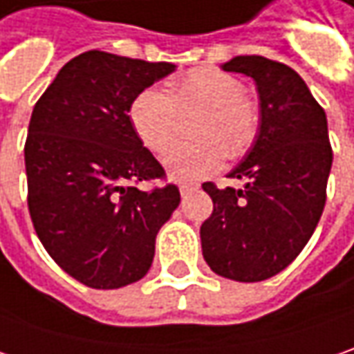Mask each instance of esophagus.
I'll list each match as a JSON object with an SVG mask.
<instances>
[{"label":"esophagus","instance_id":"1","mask_svg":"<svg viewBox=\"0 0 354 354\" xmlns=\"http://www.w3.org/2000/svg\"><path fill=\"white\" fill-rule=\"evenodd\" d=\"M196 190H198V186H180V194H182V196H188V194H192V192H196Z\"/></svg>","mask_w":354,"mask_h":354}]
</instances>
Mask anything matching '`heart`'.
<instances>
[{
  "instance_id": "b5f03b06",
  "label": "heart",
  "mask_w": 354,
  "mask_h": 354,
  "mask_svg": "<svg viewBox=\"0 0 354 354\" xmlns=\"http://www.w3.org/2000/svg\"><path fill=\"white\" fill-rule=\"evenodd\" d=\"M206 104L194 142H176L162 156L166 174L176 182H194L222 168L225 154L241 156L257 131V111L245 99V86L230 73L214 67L188 71L174 95L162 86L140 91L131 104L136 136L150 150H164L176 134L178 106Z\"/></svg>"
}]
</instances>
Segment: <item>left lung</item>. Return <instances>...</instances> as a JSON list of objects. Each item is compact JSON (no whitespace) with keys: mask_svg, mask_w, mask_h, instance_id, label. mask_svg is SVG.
Here are the masks:
<instances>
[{"mask_svg":"<svg viewBox=\"0 0 354 354\" xmlns=\"http://www.w3.org/2000/svg\"><path fill=\"white\" fill-rule=\"evenodd\" d=\"M222 69L254 79L259 127L254 145L227 174L245 180L243 188L202 184L214 202L200 227L202 254L214 273L254 283L283 271L313 236L333 150L325 111L291 67L241 55Z\"/></svg>","mask_w":354,"mask_h":354,"instance_id":"1","label":"left lung"}]
</instances>
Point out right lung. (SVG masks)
<instances>
[{"instance_id":"1","label":"right lung","mask_w":354,"mask_h":354,"mask_svg":"<svg viewBox=\"0 0 354 354\" xmlns=\"http://www.w3.org/2000/svg\"><path fill=\"white\" fill-rule=\"evenodd\" d=\"M176 71L104 51L71 59L37 100L25 142L27 204L55 263L93 289L142 279L156 234L180 204L176 186L142 192L164 176L131 122L134 97Z\"/></svg>"}]
</instances>
